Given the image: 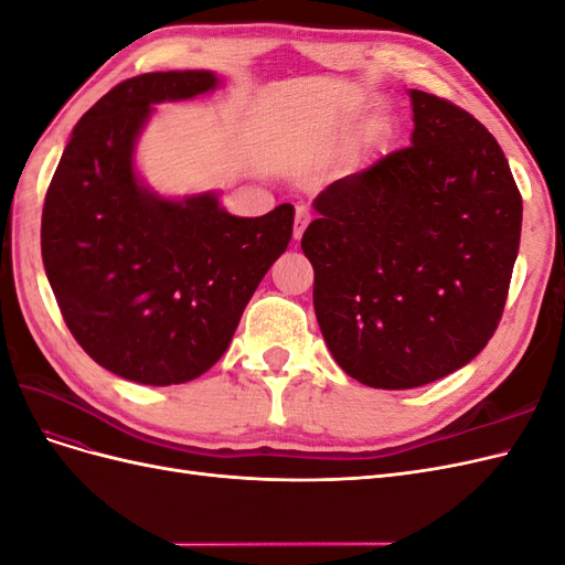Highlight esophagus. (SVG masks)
Here are the masks:
<instances>
[{
  "mask_svg": "<svg viewBox=\"0 0 565 565\" xmlns=\"http://www.w3.org/2000/svg\"><path fill=\"white\" fill-rule=\"evenodd\" d=\"M311 221V214L306 207H297V214H295V241H299V237L303 235L306 226H309Z\"/></svg>",
  "mask_w": 565,
  "mask_h": 565,
  "instance_id": "1",
  "label": "esophagus"
}]
</instances>
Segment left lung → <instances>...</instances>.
Wrapping results in <instances>:
<instances>
[{"label":"left lung","instance_id":"8db88e82","mask_svg":"<svg viewBox=\"0 0 565 565\" xmlns=\"http://www.w3.org/2000/svg\"><path fill=\"white\" fill-rule=\"evenodd\" d=\"M413 139L313 200L301 237L337 365L372 388H415L465 367L502 318L523 202L473 115L409 89Z\"/></svg>","mask_w":565,"mask_h":565}]
</instances>
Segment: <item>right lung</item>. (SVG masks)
Here are the masks:
<instances>
[{"instance_id": "obj_1", "label": "right lung", "mask_w": 565, "mask_h": 565, "mask_svg": "<svg viewBox=\"0 0 565 565\" xmlns=\"http://www.w3.org/2000/svg\"><path fill=\"white\" fill-rule=\"evenodd\" d=\"M216 84L210 71L119 82L75 125L44 198L42 262L67 330L100 367L136 384L207 372L292 237V204L233 216L216 193L169 200L136 174L134 146L152 106Z\"/></svg>"}]
</instances>
